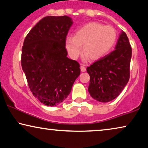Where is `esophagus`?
Masks as SVG:
<instances>
[{
	"label": "esophagus",
	"mask_w": 148,
	"mask_h": 148,
	"mask_svg": "<svg viewBox=\"0 0 148 148\" xmlns=\"http://www.w3.org/2000/svg\"><path fill=\"white\" fill-rule=\"evenodd\" d=\"M80 70L82 72H85L86 70V68L84 67V66L83 64H81L80 66Z\"/></svg>",
	"instance_id": "34e87169"
}]
</instances>
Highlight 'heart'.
<instances>
[{"mask_svg":"<svg viewBox=\"0 0 148 148\" xmlns=\"http://www.w3.org/2000/svg\"><path fill=\"white\" fill-rule=\"evenodd\" d=\"M116 39V30L112 26L90 23L77 30L74 36L67 37L66 48L70 56L76 59L80 54L82 45H84V58L98 60L110 51Z\"/></svg>","mask_w":148,"mask_h":148,"instance_id":"heart-1","label":"heart"}]
</instances>
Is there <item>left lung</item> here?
<instances>
[{"instance_id": "obj_1", "label": "left lung", "mask_w": 148, "mask_h": 148, "mask_svg": "<svg viewBox=\"0 0 148 148\" xmlns=\"http://www.w3.org/2000/svg\"><path fill=\"white\" fill-rule=\"evenodd\" d=\"M131 58V45L126 34L122 31L115 50L87 68L90 77V96L101 102L117 98L129 81Z\"/></svg>"}]
</instances>
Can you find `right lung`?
<instances>
[{
	"label": "right lung",
	"mask_w": 148,
	"mask_h": 148,
	"mask_svg": "<svg viewBox=\"0 0 148 148\" xmlns=\"http://www.w3.org/2000/svg\"><path fill=\"white\" fill-rule=\"evenodd\" d=\"M72 24L67 16L43 18L26 35L22 48V68L30 91L48 106L62 102L80 74V64L68 58L66 49Z\"/></svg>",
	"instance_id": "1"
}]
</instances>
